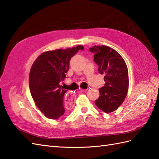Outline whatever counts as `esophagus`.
<instances>
[{
	"instance_id": "1",
	"label": "esophagus",
	"mask_w": 159,
	"mask_h": 159,
	"mask_svg": "<svg viewBox=\"0 0 159 159\" xmlns=\"http://www.w3.org/2000/svg\"><path fill=\"white\" fill-rule=\"evenodd\" d=\"M83 91L84 92H86L87 89H83ZM66 100H67V103H68L69 104L71 103L74 102V95L72 92H69L67 93V94H66Z\"/></svg>"
}]
</instances>
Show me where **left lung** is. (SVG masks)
Masks as SVG:
<instances>
[{
  "mask_svg": "<svg viewBox=\"0 0 159 159\" xmlns=\"http://www.w3.org/2000/svg\"><path fill=\"white\" fill-rule=\"evenodd\" d=\"M89 50L94 54V61L105 81L99 89L100 96L95 104L104 112L111 113L123 103L127 95L129 80L126 64L120 54L109 46H94Z\"/></svg>",
  "mask_w": 159,
  "mask_h": 159,
  "instance_id": "8db88e82",
  "label": "left lung"
}]
</instances>
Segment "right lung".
Wrapping results in <instances>:
<instances>
[{
  "label": "right lung",
  "mask_w": 159,
  "mask_h": 159,
  "mask_svg": "<svg viewBox=\"0 0 159 159\" xmlns=\"http://www.w3.org/2000/svg\"><path fill=\"white\" fill-rule=\"evenodd\" d=\"M83 49L79 45L43 52L32 65L29 80L30 92L36 106L49 119L57 120L65 113L63 99L67 90L59 83L66 78L71 58Z\"/></svg>",
  "instance_id": "obj_1"
}]
</instances>
